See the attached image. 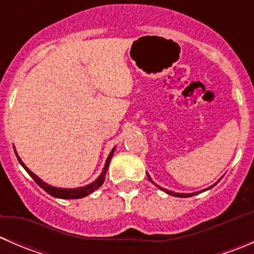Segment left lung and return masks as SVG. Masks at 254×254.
Listing matches in <instances>:
<instances>
[{
    "instance_id": "8db88e82",
    "label": "left lung",
    "mask_w": 254,
    "mask_h": 254,
    "mask_svg": "<svg viewBox=\"0 0 254 254\" xmlns=\"http://www.w3.org/2000/svg\"><path fill=\"white\" fill-rule=\"evenodd\" d=\"M147 177H148V179H150V181L152 182V179L150 178V176L147 175ZM219 181H220V179H219ZM215 184H216V183H215ZM215 184H214V186H215ZM214 186H211V187H210V188H212V187H214ZM160 189H162L163 191H166V193L171 194V195H173V196H179V198H188V196H193L194 194H196V193H193V194H181V193H175V191H170V190H167V189H163V188H160Z\"/></svg>"
}]
</instances>
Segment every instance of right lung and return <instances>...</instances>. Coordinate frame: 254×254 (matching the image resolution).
<instances>
[{"instance_id": "1", "label": "right lung", "mask_w": 254, "mask_h": 254, "mask_svg": "<svg viewBox=\"0 0 254 254\" xmlns=\"http://www.w3.org/2000/svg\"><path fill=\"white\" fill-rule=\"evenodd\" d=\"M16 152V151H14ZM113 152H114V148L112 150L111 155L108 156V158H107V162H106V166H104L103 168V172H102V175L98 177V178L96 179V181L93 182V183L88 184V186L86 187H82V188H76V189H64V188H55V187H51L49 186V184L44 183V182L42 181V179L39 178V177H37L34 175L33 172H30L29 168L27 167V166L24 165V163L22 162V160L19 158V156L17 155L16 152V156L18 158V161H19L20 165L23 166V168H24L25 171H27L28 173H29V176L32 177L33 179H34L35 183L38 184V186L40 187V188L44 189L45 191H47L48 194H50V195L55 196V198H61V199H79V198H83V196L88 195V194L93 193L94 190H97V189L99 188V187L103 184L104 182V178H106V173H107V170H108V166H109V162H111V158L113 156Z\"/></svg>"}]
</instances>
